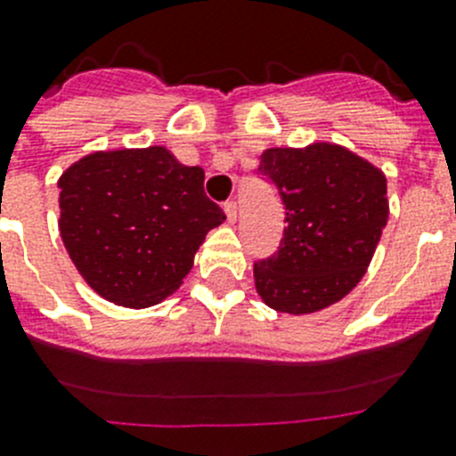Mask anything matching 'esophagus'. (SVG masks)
Here are the masks:
<instances>
[{
    "mask_svg": "<svg viewBox=\"0 0 456 456\" xmlns=\"http://www.w3.org/2000/svg\"><path fill=\"white\" fill-rule=\"evenodd\" d=\"M224 212H225V219H228V224H235V221H237V203H235V200H228V203L224 205Z\"/></svg>",
    "mask_w": 456,
    "mask_h": 456,
    "instance_id": "esophagus-1",
    "label": "esophagus"
}]
</instances>
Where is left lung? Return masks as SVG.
Here are the masks:
<instances>
[{
    "mask_svg": "<svg viewBox=\"0 0 456 456\" xmlns=\"http://www.w3.org/2000/svg\"><path fill=\"white\" fill-rule=\"evenodd\" d=\"M260 173L285 205L281 247L253 265L260 299L308 315L347 297L370 267L388 221L386 175L338 143L267 148Z\"/></svg>",
    "mask_w": 456,
    "mask_h": 456,
    "instance_id": "1",
    "label": "left lung"
}]
</instances>
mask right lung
I'll return each instance as SVG.
<instances>
[{
  "label": "right lung",
  "instance_id": "add662e5",
  "mask_svg": "<svg viewBox=\"0 0 456 456\" xmlns=\"http://www.w3.org/2000/svg\"><path fill=\"white\" fill-rule=\"evenodd\" d=\"M205 173L168 148L98 151L59 178V231L82 278L107 301L148 308L183 285L224 209Z\"/></svg>",
  "mask_w": 456,
  "mask_h": 456
}]
</instances>
